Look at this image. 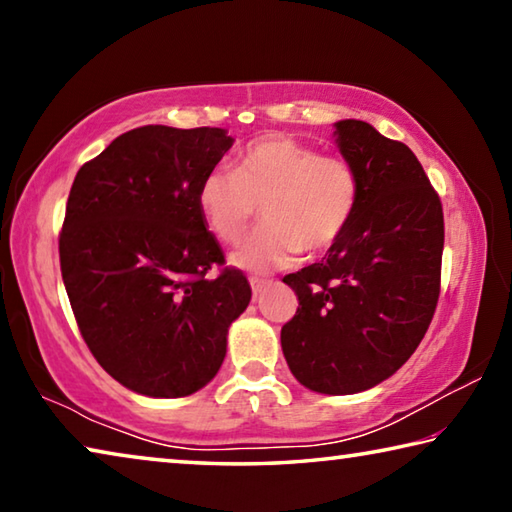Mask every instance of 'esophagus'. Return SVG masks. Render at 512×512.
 I'll use <instances>...</instances> for the list:
<instances>
[{"mask_svg": "<svg viewBox=\"0 0 512 512\" xmlns=\"http://www.w3.org/2000/svg\"><path fill=\"white\" fill-rule=\"evenodd\" d=\"M268 284H271V280H264V277H250V287H253V293L255 296H259Z\"/></svg>", "mask_w": 512, "mask_h": 512, "instance_id": "esophagus-1", "label": "esophagus"}]
</instances>
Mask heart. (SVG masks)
I'll return each instance as SVG.
<instances>
[{
  "mask_svg": "<svg viewBox=\"0 0 512 512\" xmlns=\"http://www.w3.org/2000/svg\"><path fill=\"white\" fill-rule=\"evenodd\" d=\"M361 180L343 155L287 135H266L239 153L235 169L216 167L198 185V210L223 244H239L262 205L264 225L235 255V264L266 273L332 248L354 219Z\"/></svg>",
  "mask_w": 512,
  "mask_h": 512,
  "instance_id": "b5f03b06",
  "label": "heart"
}]
</instances>
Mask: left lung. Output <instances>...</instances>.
Masks as SVG:
<instances>
[{
    "mask_svg": "<svg viewBox=\"0 0 512 512\" xmlns=\"http://www.w3.org/2000/svg\"><path fill=\"white\" fill-rule=\"evenodd\" d=\"M361 198L323 262L284 275L298 309L282 352L302 386L350 395L400 370L427 334L440 296L443 205L409 146L366 121H336Z\"/></svg>",
    "mask_w": 512,
    "mask_h": 512,
    "instance_id": "8db88e82",
    "label": "left lung"
}]
</instances>
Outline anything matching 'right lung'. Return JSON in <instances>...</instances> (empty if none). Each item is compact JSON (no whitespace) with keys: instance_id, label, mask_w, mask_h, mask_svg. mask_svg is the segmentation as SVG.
I'll use <instances>...</instances> for the list:
<instances>
[{"instance_id":"add662e5","label":"right lung","mask_w":512,"mask_h":512,"mask_svg":"<svg viewBox=\"0 0 512 512\" xmlns=\"http://www.w3.org/2000/svg\"><path fill=\"white\" fill-rule=\"evenodd\" d=\"M230 146L223 128H133L69 189L58 239L69 305L99 366L140 395L201 391L250 302L198 210V185Z\"/></svg>"}]
</instances>
